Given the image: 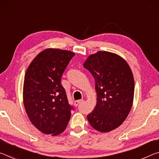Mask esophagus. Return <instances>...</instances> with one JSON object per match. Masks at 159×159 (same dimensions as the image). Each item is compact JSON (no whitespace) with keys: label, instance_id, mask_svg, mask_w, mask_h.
I'll return each instance as SVG.
<instances>
[{"label":"esophagus","instance_id":"1","mask_svg":"<svg viewBox=\"0 0 159 159\" xmlns=\"http://www.w3.org/2000/svg\"><path fill=\"white\" fill-rule=\"evenodd\" d=\"M83 102V100H82V99H79V100H76V101H75L74 104H75V105H76V106H79V104H81Z\"/></svg>","mask_w":159,"mask_h":159}]
</instances>
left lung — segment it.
<instances>
[{
  "mask_svg": "<svg viewBox=\"0 0 159 159\" xmlns=\"http://www.w3.org/2000/svg\"><path fill=\"white\" fill-rule=\"evenodd\" d=\"M83 66L95 79L97 104L87 116L96 130L107 133L122 124L133 105L134 83L130 66L116 54L99 51Z\"/></svg>",
  "mask_w": 159,
  "mask_h": 159,
  "instance_id": "left-lung-1",
  "label": "left lung"
}]
</instances>
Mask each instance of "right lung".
I'll use <instances>...</instances> for the list:
<instances>
[{
  "label": "right lung",
  "mask_w": 159,
  "mask_h": 159,
  "mask_svg": "<svg viewBox=\"0 0 159 159\" xmlns=\"http://www.w3.org/2000/svg\"><path fill=\"white\" fill-rule=\"evenodd\" d=\"M74 55L71 51L46 49L34 59L26 70L24 104L32 124L45 134L62 133L74 109L61 84V76Z\"/></svg>",
  "instance_id": "obj_1"
}]
</instances>
